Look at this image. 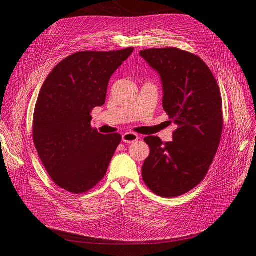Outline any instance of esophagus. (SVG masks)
Instances as JSON below:
<instances>
[{"instance_id": "obj_1", "label": "esophagus", "mask_w": 256, "mask_h": 256, "mask_svg": "<svg viewBox=\"0 0 256 256\" xmlns=\"http://www.w3.org/2000/svg\"><path fill=\"white\" fill-rule=\"evenodd\" d=\"M139 139V136L135 132H126L122 135V141L124 143H132V142H136Z\"/></svg>"}]
</instances>
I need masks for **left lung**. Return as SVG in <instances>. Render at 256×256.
I'll return each instance as SVG.
<instances>
[{
	"mask_svg": "<svg viewBox=\"0 0 256 256\" xmlns=\"http://www.w3.org/2000/svg\"><path fill=\"white\" fill-rule=\"evenodd\" d=\"M140 56L160 74L163 108L178 126L171 142L144 138L150 154L142 178L154 194L178 197L202 182L218 150L223 128L220 89L208 66L194 54L165 48L141 50Z\"/></svg>",
	"mask_w": 256,
	"mask_h": 256,
	"instance_id": "obj_1",
	"label": "left lung"
}]
</instances>
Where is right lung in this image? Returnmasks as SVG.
Here are the masks:
<instances>
[{
	"label": "right lung",
	"mask_w": 256,
	"mask_h": 256,
	"mask_svg": "<svg viewBox=\"0 0 256 256\" xmlns=\"http://www.w3.org/2000/svg\"><path fill=\"white\" fill-rule=\"evenodd\" d=\"M132 50L76 52L52 70L40 89L33 141L48 176L66 191L85 193L106 176L121 136L92 128L90 113L104 104L111 76Z\"/></svg>",
	"instance_id": "add662e5"
}]
</instances>
